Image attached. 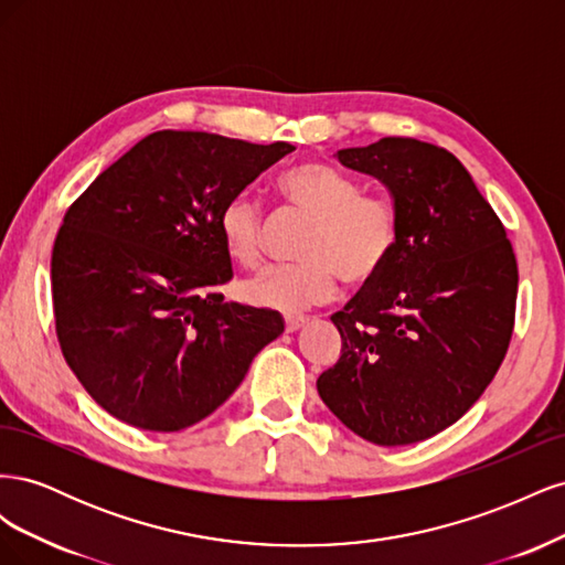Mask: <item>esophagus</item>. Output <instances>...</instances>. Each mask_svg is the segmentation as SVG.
I'll list each match as a JSON object with an SVG mask.
<instances>
[{
	"label": "esophagus",
	"instance_id": "1",
	"mask_svg": "<svg viewBox=\"0 0 565 565\" xmlns=\"http://www.w3.org/2000/svg\"><path fill=\"white\" fill-rule=\"evenodd\" d=\"M306 322H309V318L287 316V318H285V332H299Z\"/></svg>",
	"mask_w": 565,
	"mask_h": 565
}]
</instances>
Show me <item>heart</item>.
Instances as JSON below:
<instances>
[{
  "mask_svg": "<svg viewBox=\"0 0 565 565\" xmlns=\"http://www.w3.org/2000/svg\"><path fill=\"white\" fill-rule=\"evenodd\" d=\"M278 193L295 214L309 218L299 266L268 268L237 287L254 309L297 313L328 303L339 280L361 289L377 280L401 241L398 204L384 193L361 191L351 177L322 162H303L278 181ZM226 254L243 268L264 262V216L247 193L233 195L218 212Z\"/></svg>",
  "mask_w": 565,
  "mask_h": 565,
  "instance_id": "b5f03b06",
  "label": "heart"
}]
</instances>
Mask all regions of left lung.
I'll use <instances>...</instances> for the list:
<instances>
[{
  "label": "left lung",
  "instance_id": "obj_1",
  "mask_svg": "<svg viewBox=\"0 0 565 565\" xmlns=\"http://www.w3.org/2000/svg\"><path fill=\"white\" fill-rule=\"evenodd\" d=\"M337 158L388 185L401 241L382 276L332 316L341 355L318 393L353 434L409 446L448 429L498 374L514 334L516 254L446 148L386 136Z\"/></svg>",
  "mask_w": 565,
  "mask_h": 565
}]
</instances>
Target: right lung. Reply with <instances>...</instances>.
Masks as SVG:
<instances>
[{"mask_svg": "<svg viewBox=\"0 0 565 565\" xmlns=\"http://www.w3.org/2000/svg\"><path fill=\"white\" fill-rule=\"evenodd\" d=\"M292 150L162 129L67 207L51 252L56 337L106 413L143 431L188 429L282 334L278 313L218 292L233 278L218 212Z\"/></svg>", "mask_w": 565, "mask_h": 565, "instance_id": "add662e5", "label": "right lung"}]
</instances>
